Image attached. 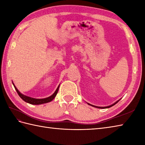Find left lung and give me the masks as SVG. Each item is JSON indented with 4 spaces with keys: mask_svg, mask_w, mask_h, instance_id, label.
I'll list each match as a JSON object with an SVG mask.
<instances>
[{
    "mask_svg": "<svg viewBox=\"0 0 145 145\" xmlns=\"http://www.w3.org/2000/svg\"><path fill=\"white\" fill-rule=\"evenodd\" d=\"M120 100H118L117 101H116V102H115V103L112 104V105H110V106H105V107H99V106H97V107H98V108H110V107H111V106H113V105H115L116 103H118V101H120ZM88 105H90L89 103H88ZM91 105V106H93V105ZM96 107H97V106H96Z\"/></svg>",
    "mask_w": 145,
    "mask_h": 145,
    "instance_id": "8db88e82",
    "label": "left lung"
}]
</instances>
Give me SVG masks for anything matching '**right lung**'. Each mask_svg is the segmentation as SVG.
<instances>
[{
    "label": "right lung",
    "mask_w": 145,
    "mask_h": 145,
    "mask_svg": "<svg viewBox=\"0 0 145 145\" xmlns=\"http://www.w3.org/2000/svg\"><path fill=\"white\" fill-rule=\"evenodd\" d=\"M12 84L14 85V87L15 89V90L17 91L18 95H19V97L22 99L24 101H25V102L27 103H29L30 104H32V105H41L43 103H48L50 102V101H52L54 99V98L56 97V95L58 93V88H59V86L57 87V90H55V91L54 92V93L53 95H52L51 96H50L49 97L47 98H42V99H37V98H33L32 97H27L26 95H24L23 94H22L18 90V89L16 88V87L14 85V83L12 82Z\"/></svg>",
    "instance_id": "add662e5"
}]
</instances>
